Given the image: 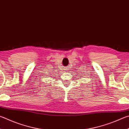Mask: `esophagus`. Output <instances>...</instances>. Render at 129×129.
Returning a JSON list of instances; mask_svg holds the SVG:
<instances>
[{
  "instance_id": "obj_1",
  "label": "esophagus",
  "mask_w": 129,
  "mask_h": 129,
  "mask_svg": "<svg viewBox=\"0 0 129 129\" xmlns=\"http://www.w3.org/2000/svg\"><path fill=\"white\" fill-rule=\"evenodd\" d=\"M69 67H65V72H69V69H70V68H69Z\"/></svg>"
}]
</instances>
